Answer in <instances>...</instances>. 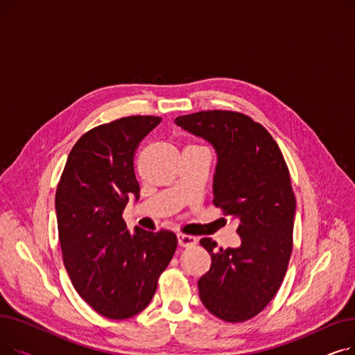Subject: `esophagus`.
Wrapping results in <instances>:
<instances>
[{"instance_id":"34e87169","label":"esophagus","mask_w":355,"mask_h":355,"mask_svg":"<svg viewBox=\"0 0 355 355\" xmlns=\"http://www.w3.org/2000/svg\"><path fill=\"white\" fill-rule=\"evenodd\" d=\"M177 239H178V245L181 248H191V246H194L197 243V239L194 236H189V234L178 233Z\"/></svg>"}]
</instances>
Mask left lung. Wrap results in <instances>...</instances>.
<instances>
[{
  "label": "left lung",
  "mask_w": 355,
  "mask_h": 355,
  "mask_svg": "<svg viewBox=\"0 0 355 355\" xmlns=\"http://www.w3.org/2000/svg\"><path fill=\"white\" fill-rule=\"evenodd\" d=\"M175 123L214 148L213 202L239 221L241 240L218 250L210 237L200 240L211 256L200 300L223 321H248L273 300L292 253L296 201L286 162L268 130L243 114L204 110Z\"/></svg>",
  "instance_id": "obj_1"
}]
</instances>
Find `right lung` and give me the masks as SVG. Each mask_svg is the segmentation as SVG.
Returning <instances> with one entry per match:
<instances>
[{
    "label": "right lung",
    "instance_id": "add662e5",
    "mask_svg": "<svg viewBox=\"0 0 355 355\" xmlns=\"http://www.w3.org/2000/svg\"><path fill=\"white\" fill-rule=\"evenodd\" d=\"M161 122L128 116L86 132L69 154L55 191L59 240L70 281L82 300L110 320L144 311L177 249L173 232L130 233L122 213L139 198L134 154Z\"/></svg>",
    "mask_w": 355,
    "mask_h": 355
}]
</instances>
